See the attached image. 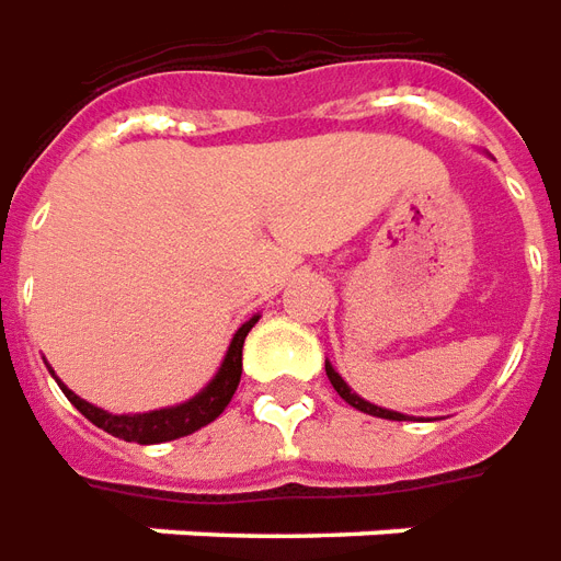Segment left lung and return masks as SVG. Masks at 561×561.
<instances>
[{"mask_svg": "<svg viewBox=\"0 0 561 561\" xmlns=\"http://www.w3.org/2000/svg\"><path fill=\"white\" fill-rule=\"evenodd\" d=\"M325 375H329V380H332V387H335L337 396L347 401V404H353L356 411H363V414H371V416H383V420H404V414H396V411H387V408H377V404H371V401L359 399V396H356V392L341 380V375H337L335 368H332L329 363H325Z\"/></svg>", "mask_w": 561, "mask_h": 561, "instance_id": "8db88e82", "label": "left lung"}]
</instances>
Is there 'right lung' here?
Here are the masks:
<instances>
[{
  "label": "right lung",
  "instance_id": "1",
  "mask_svg": "<svg viewBox=\"0 0 561 561\" xmlns=\"http://www.w3.org/2000/svg\"><path fill=\"white\" fill-rule=\"evenodd\" d=\"M260 317H253L248 323L241 325L226 351V359L220 365L217 377L210 380L208 387L198 392L196 399L184 401L178 408H162V411H150V414H105L102 408H93L90 401L78 399L69 387H62L66 399L81 411L93 426L105 428L108 435L123 440H135V444H162V440L184 438V435H193L202 426L214 423L217 416L224 414L226 404L232 401L238 389V380H241V347H244V337L256 325Z\"/></svg>",
  "mask_w": 561,
  "mask_h": 561
}]
</instances>
